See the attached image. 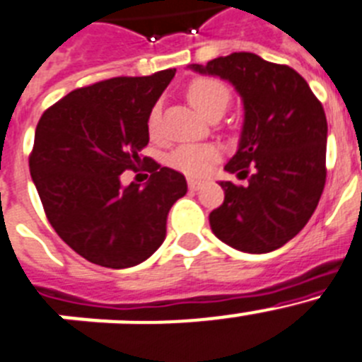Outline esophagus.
<instances>
[{"label": "esophagus", "instance_id": "34e87169", "mask_svg": "<svg viewBox=\"0 0 362 362\" xmlns=\"http://www.w3.org/2000/svg\"><path fill=\"white\" fill-rule=\"evenodd\" d=\"M187 185H189V189H191V191H198V189H200V185H202V182L200 180H193V178H189Z\"/></svg>", "mask_w": 362, "mask_h": 362}]
</instances>
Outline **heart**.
<instances>
[{"instance_id": "b5f03b06", "label": "heart", "mask_w": 362, "mask_h": 362, "mask_svg": "<svg viewBox=\"0 0 362 362\" xmlns=\"http://www.w3.org/2000/svg\"><path fill=\"white\" fill-rule=\"evenodd\" d=\"M189 100L204 117L223 115L230 103V92L218 79H198L189 88ZM149 135L155 139L160 133V106L155 104L148 117ZM220 158V151L213 144H180L165 157L169 168L187 177H204L209 173L214 162Z\"/></svg>"}]
</instances>
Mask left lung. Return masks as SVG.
<instances>
[{
  "instance_id": "left-lung-1",
  "label": "left lung",
  "mask_w": 362,
  "mask_h": 362,
  "mask_svg": "<svg viewBox=\"0 0 362 362\" xmlns=\"http://www.w3.org/2000/svg\"><path fill=\"white\" fill-rule=\"evenodd\" d=\"M189 68L230 83L243 103L242 135L226 171L249 184L220 182L226 200L209 214L211 229L236 250L272 252L307 226L323 193V106L298 71L250 52Z\"/></svg>"
}]
</instances>
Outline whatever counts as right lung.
Here are the masks:
<instances>
[{"mask_svg":"<svg viewBox=\"0 0 362 362\" xmlns=\"http://www.w3.org/2000/svg\"><path fill=\"white\" fill-rule=\"evenodd\" d=\"M175 71L77 88L39 119L32 180L55 233L95 265L128 269L146 262L165 240L171 205L187 193L184 175L151 158L144 185L120 182L141 162L149 112Z\"/></svg>","mask_w":362,"mask_h":362,"instance_id":"obj_1","label":"right lung"}]
</instances>
